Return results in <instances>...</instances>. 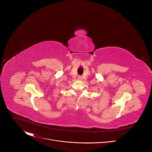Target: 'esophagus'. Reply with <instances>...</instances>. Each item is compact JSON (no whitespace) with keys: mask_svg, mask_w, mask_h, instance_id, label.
I'll return each instance as SVG.
<instances>
[{"mask_svg":"<svg viewBox=\"0 0 152 152\" xmlns=\"http://www.w3.org/2000/svg\"><path fill=\"white\" fill-rule=\"evenodd\" d=\"M78 79H79V80L82 79V77L80 76H78Z\"/></svg>","mask_w":152,"mask_h":152,"instance_id":"esophagus-1","label":"esophagus"}]
</instances>
